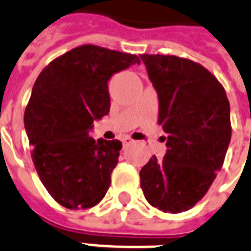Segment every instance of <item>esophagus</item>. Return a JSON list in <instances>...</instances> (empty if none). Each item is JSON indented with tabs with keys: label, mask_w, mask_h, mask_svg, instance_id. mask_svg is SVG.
I'll use <instances>...</instances> for the list:
<instances>
[{
	"label": "esophagus",
	"mask_w": 251,
	"mask_h": 251,
	"mask_svg": "<svg viewBox=\"0 0 251 251\" xmlns=\"http://www.w3.org/2000/svg\"><path fill=\"white\" fill-rule=\"evenodd\" d=\"M132 143V139H129V137H124L123 139V144L124 145H128V144Z\"/></svg>",
	"instance_id": "34e87169"
}]
</instances>
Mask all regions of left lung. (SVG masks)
Listing matches in <instances>:
<instances>
[{"label":"left lung","instance_id":"left-lung-1","mask_svg":"<svg viewBox=\"0 0 251 251\" xmlns=\"http://www.w3.org/2000/svg\"><path fill=\"white\" fill-rule=\"evenodd\" d=\"M158 94V124L166 133L164 160L153 156L140 172L148 203L162 212L192 208L224 164L232 126L229 100L203 65L173 55H140Z\"/></svg>","mask_w":251,"mask_h":251}]
</instances>
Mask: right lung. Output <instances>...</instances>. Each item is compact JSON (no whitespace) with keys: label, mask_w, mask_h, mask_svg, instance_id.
I'll return each instance as SVG.
<instances>
[{"label":"right lung","mask_w":251,"mask_h":251,"mask_svg":"<svg viewBox=\"0 0 251 251\" xmlns=\"http://www.w3.org/2000/svg\"><path fill=\"white\" fill-rule=\"evenodd\" d=\"M132 64H140L136 55L83 44L52 60L35 81L25 111L31 157L65 208H91L110 187L122 143L95 141L89 131L110 111L108 79Z\"/></svg>","instance_id":"right-lung-1"}]
</instances>
